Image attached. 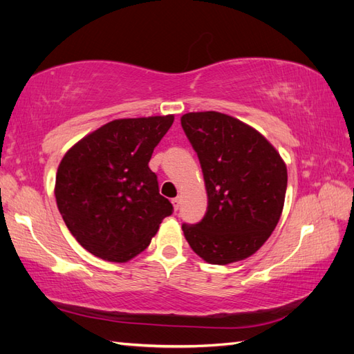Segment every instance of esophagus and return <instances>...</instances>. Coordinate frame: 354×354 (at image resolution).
Listing matches in <instances>:
<instances>
[{
  "instance_id": "34e87169",
  "label": "esophagus",
  "mask_w": 354,
  "mask_h": 354,
  "mask_svg": "<svg viewBox=\"0 0 354 354\" xmlns=\"http://www.w3.org/2000/svg\"><path fill=\"white\" fill-rule=\"evenodd\" d=\"M180 203H181V198H180V196H177V198L173 199V205H174V209H176V211L180 208Z\"/></svg>"
}]
</instances>
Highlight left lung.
Masks as SVG:
<instances>
[{
  "instance_id": "left-lung-1",
  "label": "left lung",
  "mask_w": 354,
  "mask_h": 354,
  "mask_svg": "<svg viewBox=\"0 0 354 354\" xmlns=\"http://www.w3.org/2000/svg\"><path fill=\"white\" fill-rule=\"evenodd\" d=\"M181 127L198 155L208 207L181 224L203 260L229 264L252 255L281 218L288 174L281 155L254 128L220 112H192Z\"/></svg>"
}]
</instances>
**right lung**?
<instances>
[{
    "instance_id": "1",
    "label": "right lung",
    "mask_w": 354,
    "mask_h": 354,
    "mask_svg": "<svg viewBox=\"0 0 354 354\" xmlns=\"http://www.w3.org/2000/svg\"><path fill=\"white\" fill-rule=\"evenodd\" d=\"M173 115L116 120L84 137L63 156L56 201L63 221L85 250L125 263L145 251L171 202L149 168Z\"/></svg>"
}]
</instances>
